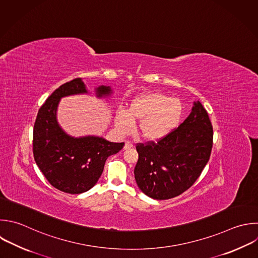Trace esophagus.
<instances>
[{"instance_id":"34e87169","label":"esophagus","mask_w":258,"mask_h":258,"mask_svg":"<svg viewBox=\"0 0 258 258\" xmlns=\"http://www.w3.org/2000/svg\"><path fill=\"white\" fill-rule=\"evenodd\" d=\"M131 147H133L132 143L129 142V141H126V142H125V145H124V149H130Z\"/></svg>"}]
</instances>
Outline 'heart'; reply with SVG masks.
Masks as SVG:
<instances>
[{"label": "heart", "mask_w": 258, "mask_h": 258, "mask_svg": "<svg viewBox=\"0 0 258 258\" xmlns=\"http://www.w3.org/2000/svg\"><path fill=\"white\" fill-rule=\"evenodd\" d=\"M183 112L182 103L162 93L149 92L135 97L126 114L120 113L116 126L120 133L127 134L131 122H138L137 131L146 141H158L167 136L179 123Z\"/></svg>", "instance_id": "obj_1"}]
</instances>
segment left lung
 <instances>
[{
	"mask_svg": "<svg viewBox=\"0 0 258 258\" xmlns=\"http://www.w3.org/2000/svg\"><path fill=\"white\" fill-rule=\"evenodd\" d=\"M213 147V127L203 105L194 102L188 117L156 143H138L134 168L139 188L155 200L179 196L199 178Z\"/></svg>",
	"mask_w": 258,
	"mask_h": 258,
	"instance_id": "1",
	"label": "left lung"
}]
</instances>
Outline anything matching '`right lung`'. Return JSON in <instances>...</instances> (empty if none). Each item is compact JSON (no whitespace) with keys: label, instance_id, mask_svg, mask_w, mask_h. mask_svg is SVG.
Returning a JSON list of instances; mask_svg holds the SVG:
<instances>
[{"label":"right lung","instance_id":"right-lung-1","mask_svg":"<svg viewBox=\"0 0 258 258\" xmlns=\"http://www.w3.org/2000/svg\"><path fill=\"white\" fill-rule=\"evenodd\" d=\"M80 94H88L82 79L61 85L40 107L33 128V155L39 169L55 188L74 195L92 188L107 158L124 146V142H110L98 136L73 137L62 130L56 119L59 101ZM111 94L110 87L96 89L99 98Z\"/></svg>","mask_w":258,"mask_h":258}]
</instances>
